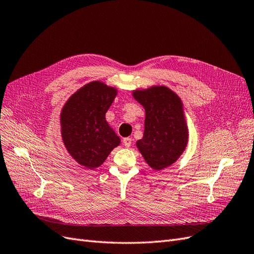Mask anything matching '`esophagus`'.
<instances>
[{
	"label": "esophagus",
	"instance_id": "esophagus-1",
	"mask_svg": "<svg viewBox=\"0 0 254 254\" xmlns=\"http://www.w3.org/2000/svg\"><path fill=\"white\" fill-rule=\"evenodd\" d=\"M132 143V139L131 137H125V139H123V144H124L125 147H130Z\"/></svg>",
	"mask_w": 254,
	"mask_h": 254
}]
</instances>
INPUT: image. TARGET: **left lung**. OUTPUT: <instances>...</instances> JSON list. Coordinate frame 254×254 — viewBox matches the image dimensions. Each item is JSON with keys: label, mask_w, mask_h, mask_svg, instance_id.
<instances>
[{"label": "left lung", "mask_w": 254, "mask_h": 254, "mask_svg": "<svg viewBox=\"0 0 254 254\" xmlns=\"http://www.w3.org/2000/svg\"><path fill=\"white\" fill-rule=\"evenodd\" d=\"M145 109L144 134L136 147L155 171L171 166L182 155L189 130L180 97L165 86L132 91Z\"/></svg>", "instance_id": "1"}]
</instances>
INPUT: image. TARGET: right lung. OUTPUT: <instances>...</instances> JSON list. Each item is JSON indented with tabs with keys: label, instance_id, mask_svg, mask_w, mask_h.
Returning a JSON list of instances; mask_svg holds the SVG:
<instances>
[{
	"label": "right lung",
	"instance_id": "add662e5",
	"mask_svg": "<svg viewBox=\"0 0 254 254\" xmlns=\"http://www.w3.org/2000/svg\"><path fill=\"white\" fill-rule=\"evenodd\" d=\"M118 90L102 81L84 84L67 99L60 113L61 136L67 152L81 166H101L121 139L106 121Z\"/></svg>",
	"mask_w": 254,
	"mask_h": 254
}]
</instances>
